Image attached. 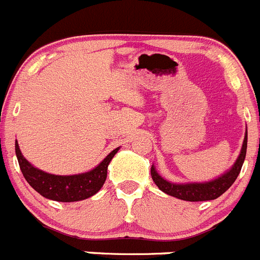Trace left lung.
Wrapping results in <instances>:
<instances>
[{
    "label": "left lung",
    "instance_id": "1",
    "mask_svg": "<svg viewBox=\"0 0 260 260\" xmlns=\"http://www.w3.org/2000/svg\"><path fill=\"white\" fill-rule=\"evenodd\" d=\"M247 147V129L245 133V139L241 153L238 155L237 160L232 166L231 170H228L224 175L219 176L217 179L206 182H188V184H174L163 179L160 175L156 172L155 167L151 166V177L155 185L162 191H165L168 196H172L175 198H179L182 201H189V202H200V201H211L220 197L221 194L225 193L233 182L236 181L237 176L240 175V171L244 165L245 156H246Z\"/></svg>",
    "mask_w": 260,
    "mask_h": 260
}]
</instances>
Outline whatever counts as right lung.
Masks as SVG:
<instances>
[{"instance_id":"obj_1","label":"right lung","mask_w":260,"mask_h":260,"mask_svg":"<svg viewBox=\"0 0 260 260\" xmlns=\"http://www.w3.org/2000/svg\"><path fill=\"white\" fill-rule=\"evenodd\" d=\"M118 150L119 147H116L97 167L85 174L60 176V175L48 174L34 167L22 155L18 141H15V154L24 179L43 197L58 202H76L94 196L106 181L109 163L118 153Z\"/></svg>"}]
</instances>
